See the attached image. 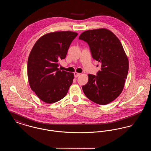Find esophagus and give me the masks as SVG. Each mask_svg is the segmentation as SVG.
<instances>
[{
    "instance_id": "34e87169",
    "label": "esophagus",
    "mask_w": 151,
    "mask_h": 151,
    "mask_svg": "<svg viewBox=\"0 0 151 151\" xmlns=\"http://www.w3.org/2000/svg\"><path fill=\"white\" fill-rule=\"evenodd\" d=\"M80 73H78V72H75L74 73V77H75V78H77L78 76H80Z\"/></svg>"
}]
</instances>
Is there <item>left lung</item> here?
Returning <instances> with one entry per match:
<instances>
[{
  "mask_svg": "<svg viewBox=\"0 0 151 151\" xmlns=\"http://www.w3.org/2000/svg\"><path fill=\"white\" fill-rule=\"evenodd\" d=\"M79 40L88 43L92 57L101 63L97 75H88L82 89L86 97L100 105H106L121 93L129 71V60L119 39L106 29L89 30Z\"/></svg>",
  "mask_w": 151,
  "mask_h": 151,
  "instance_id": "obj_1",
  "label": "left lung"
}]
</instances>
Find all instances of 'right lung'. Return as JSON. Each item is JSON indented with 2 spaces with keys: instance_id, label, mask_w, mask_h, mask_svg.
<instances>
[{
  "instance_id": "add662e5",
  "label": "right lung",
  "mask_w": 151,
  "mask_h": 151,
  "mask_svg": "<svg viewBox=\"0 0 151 151\" xmlns=\"http://www.w3.org/2000/svg\"><path fill=\"white\" fill-rule=\"evenodd\" d=\"M78 33L70 31L50 33L41 37L29 54L27 72L32 90L43 102L62 100L71 86L73 73L61 71L59 61L65 59Z\"/></svg>"
}]
</instances>
